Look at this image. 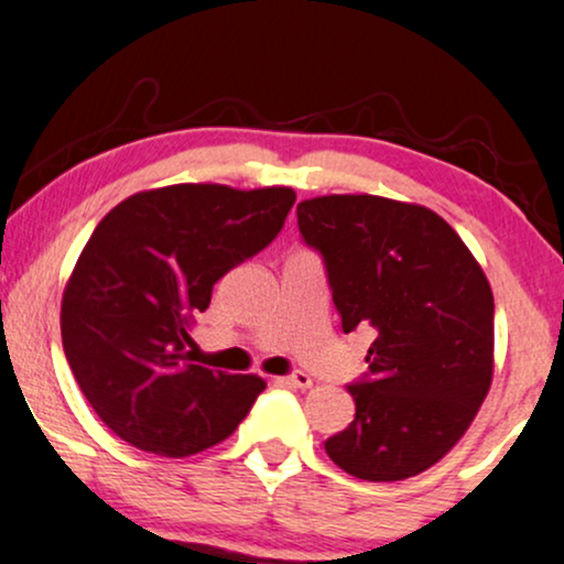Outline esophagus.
I'll return each mask as SVG.
<instances>
[{"instance_id":"obj_1","label":"esophagus","mask_w":564,"mask_h":564,"mask_svg":"<svg viewBox=\"0 0 564 564\" xmlns=\"http://www.w3.org/2000/svg\"><path fill=\"white\" fill-rule=\"evenodd\" d=\"M283 382L291 384V388H302V390L312 388V377L306 372H291V375L283 377Z\"/></svg>"}]
</instances>
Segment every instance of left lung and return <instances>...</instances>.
Segmentation results:
<instances>
[{"mask_svg": "<svg viewBox=\"0 0 564 564\" xmlns=\"http://www.w3.org/2000/svg\"><path fill=\"white\" fill-rule=\"evenodd\" d=\"M323 258L344 333L372 327L369 369L348 382L356 416L325 440L365 481H401L463 437L491 384L495 299L463 239L422 205L327 195L296 205Z\"/></svg>", "mask_w": 564, "mask_h": 564, "instance_id": "8db88e82", "label": "left lung"}]
</instances>
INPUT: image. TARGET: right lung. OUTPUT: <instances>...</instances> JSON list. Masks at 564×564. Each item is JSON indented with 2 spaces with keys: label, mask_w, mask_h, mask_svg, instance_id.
Returning a JSON list of instances; mask_svg holds the SVG:
<instances>
[{
  "label": "right lung",
  "mask_w": 564,
  "mask_h": 564,
  "mask_svg": "<svg viewBox=\"0 0 564 564\" xmlns=\"http://www.w3.org/2000/svg\"><path fill=\"white\" fill-rule=\"evenodd\" d=\"M294 189L174 184L119 203L90 234L62 299V344L101 422L182 458L226 440L265 382L192 365L189 319L213 286L283 229Z\"/></svg>",
  "instance_id": "obj_1"
}]
</instances>
